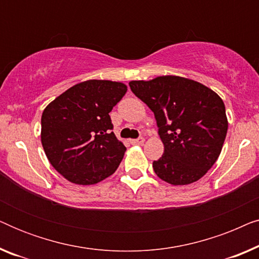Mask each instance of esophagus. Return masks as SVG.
Wrapping results in <instances>:
<instances>
[{
  "label": "esophagus",
  "mask_w": 259,
  "mask_h": 259,
  "mask_svg": "<svg viewBox=\"0 0 259 259\" xmlns=\"http://www.w3.org/2000/svg\"><path fill=\"white\" fill-rule=\"evenodd\" d=\"M144 141H145L144 138L143 137H139V138H138V139H132V140H131V144H132V145H143Z\"/></svg>",
  "instance_id": "1"
}]
</instances>
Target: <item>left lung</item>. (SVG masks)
<instances>
[{
    "label": "left lung",
    "mask_w": 259,
    "mask_h": 259,
    "mask_svg": "<svg viewBox=\"0 0 259 259\" xmlns=\"http://www.w3.org/2000/svg\"><path fill=\"white\" fill-rule=\"evenodd\" d=\"M131 91L154 113L164 154L153 161L172 185L199 180L217 161L228 132L224 102L197 81L166 75L131 81Z\"/></svg>",
    "instance_id": "8db88e82"
}]
</instances>
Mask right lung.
Wrapping results in <instances>:
<instances>
[{
    "label": "right lung",
    "instance_id": "1",
    "mask_svg": "<svg viewBox=\"0 0 259 259\" xmlns=\"http://www.w3.org/2000/svg\"><path fill=\"white\" fill-rule=\"evenodd\" d=\"M126 92L121 82L88 80L45 108L42 146L53 167L70 183L92 185L116 171L126 147L112 132L109 112Z\"/></svg>",
    "mask_w": 259,
    "mask_h": 259
}]
</instances>
